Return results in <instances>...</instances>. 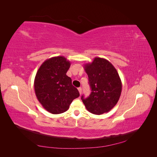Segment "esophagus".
Segmentation results:
<instances>
[{
  "mask_svg": "<svg viewBox=\"0 0 157 157\" xmlns=\"http://www.w3.org/2000/svg\"><path fill=\"white\" fill-rule=\"evenodd\" d=\"M78 92H79L80 94H81V93H82V88H81V87L78 88Z\"/></svg>",
  "mask_w": 157,
  "mask_h": 157,
  "instance_id": "obj_1",
  "label": "esophagus"
}]
</instances>
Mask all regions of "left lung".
<instances>
[{"label": "left lung", "mask_w": 157, "mask_h": 157, "mask_svg": "<svg viewBox=\"0 0 157 157\" xmlns=\"http://www.w3.org/2000/svg\"><path fill=\"white\" fill-rule=\"evenodd\" d=\"M84 68L88 75L92 92L81 99L87 110L95 115L110 111L116 105L122 92V82L117 69L104 58H95Z\"/></svg>", "instance_id": "8db88e82"}]
</instances>
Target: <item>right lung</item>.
<instances>
[{
	"label": "right lung",
	"mask_w": 157,
	"mask_h": 157,
	"mask_svg": "<svg viewBox=\"0 0 157 157\" xmlns=\"http://www.w3.org/2000/svg\"><path fill=\"white\" fill-rule=\"evenodd\" d=\"M70 66L65 57L56 56L44 61L37 71L34 81L36 96L52 114L67 111L73 99L80 96L71 78L66 75Z\"/></svg>",
	"instance_id": "add662e5"
}]
</instances>
